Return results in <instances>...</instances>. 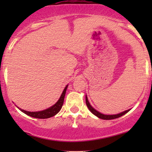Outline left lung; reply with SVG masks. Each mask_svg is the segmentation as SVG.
<instances>
[{"mask_svg":"<svg viewBox=\"0 0 152 152\" xmlns=\"http://www.w3.org/2000/svg\"><path fill=\"white\" fill-rule=\"evenodd\" d=\"M85 99H86V104H87V107H88V109L90 110V111L91 112L93 115H95L96 116H97V117L99 118L103 119V120H112V119L118 118H119V117H121V116L125 115L126 113H127L130 110H126V111H124V112H122V113H118V114H116V115H104V114H102V113H101L100 112L97 111L96 110H95V109L93 108L91 105H90V102H89L87 96H86Z\"/></svg>","mask_w":152,"mask_h":152,"instance_id":"left-lung-1","label":"left lung"}]
</instances>
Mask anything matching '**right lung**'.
Listing matches in <instances>:
<instances>
[{
    "label": "right lung",
    "mask_w": 152,
    "mask_h": 152,
    "mask_svg": "<svg viewBox=\"0 0 152 152\" xmlns=\"http://www.w3.org/2000/svg\"><path fill=\"white\" fill-rule=\"evenodd\" d=\"M67 86L64 89L63 92H62V95H61L60 98L59 99V100L57 101L55 104L51 106L49 108L46 109V110H42V111H38V112H29L26 111V110H22V109L19 108L18 107V108L20 110L21 112H23V113L26 114L27 115L31 116L32 118H40V119H45V118H48L53 117L55 115L57 114L59 111H60L61 108H62V105H63L64 103V99H65V93H66V90L67 88Z\"/></svg>",
    "instance_id": "1"
}]
</instances>
